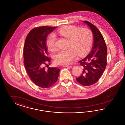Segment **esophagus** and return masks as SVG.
I'll return each mask as SVG.
<instances>
[{"label": "esophagus", "instance_id": "esophagus-1", "mask_svg": "<svg viewBox=\"0 0 125 125\" xmlns=\"http://www.w3.org/2000/svg\"><path fill=\"white\" fill-rule=\"evenodd\" d=\"M63 66L65 67H73V66L71 65H64Z\"/></svg>", "mask_w": 125, "mask_h": 125}]
</instances>
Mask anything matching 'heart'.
<instances>
[{
	"instance_id": "obj_1",
	"label": "heart",
	"mask_w": 125,
	"mask_h": 125,
	"mask_svg": "<svg viewBox=\"0 0 125 125\" xmlns=\"http://www.w3.org/2000/svg\"><path fill=\"white\" fill-rule=\"evenodd\" d=\"M57 34L69 39L67 49L60 50L55 55V62L57 64L69 63L76 56L83 57L88 53L92 46L93 37L90 30L73 25H68L61 28ZM56 36L51 34L46 40L48 49L54 51L56 49Z\"/></svg>"
}]
</instances>
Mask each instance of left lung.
I'll return each instance as SVG.
<instances>
[{"label": "left lung", "instance_id": "1", "mask_svg": "<svg viewBox=\"0 0 125 125\" xmlns=\"http://www.w3.org/2000/svg\"><path fill=\"white\" fill-rule=\"evenodd\" d=\"M92 31L93 46L89 55L79 61L83 66V73L76 80L84 86H89L96 83L100 78L107 65L106 44L100 31L89 21H84Z\"/></svg>", "mask_w": 125, "mask_h": 125}]
</instances>
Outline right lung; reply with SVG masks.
I'll return each mask as SVG.
<instances>
[{
  "label": "right lung",
  "mask_w": 125,
  "mask_h": 125,
  "mask_svg": "<svg viewBox=\"0 0 125 125\" xmlns=\"http://www.w3.org/2000/svg\"><path fill=\"white\" fill-rule=\"evenodd\" d=\"M56 28H35L30 30L25 41L23 56L26 70L31 81L42 88L53 86L58 80L60 70L58 67L45 68L47 63L51 62V58L48 56L47 37Z\"/></svg>",
  "instance_id": "1"
}]
</instances>
